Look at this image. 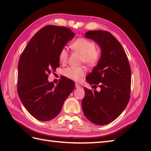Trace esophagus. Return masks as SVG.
Here are the masks:
<instances>
[{
    "instance_id": "esophagus-1",
    "label": "esophagus",
    "mask_w": 151,
    "mask_h": 151,
    "mask_svg": "<svg viewBox=\"0 0 151 151\" xmlns=\"http://www.w3.org/2000/svg\"><path fill=\"white\" fill-rule=\"evenodd\" d=\"M75 88L76 89H78V88H81V85H79L78 84H75Z\"/></svg>"
}]
</instances>
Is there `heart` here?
Instances as JSON below:
<instances>
[{
	"mask_svg": "<svg viewBox=\"0 0 151 151\" xmlns=\"http://www.w3.org/2000/svg\"><path fill=\"white\" fill-rule=\"evenodd\" d=\"M72 49L81 54L82 61L86 65L93 66L95 65L100 57V52L96 49L95 44L92 41L86 38H79L71 45ZM68 53L65 48L61 49L59 53V60L62 63H66ZM85 70L81 67H69L64 70V75L67 78L75 81H78L85 75Z\"/></svg>",
	"mask_w": 151,
	"mask_h": 151,
	"instance_id": "heart-1",
	"label": "heart"
}]
</instances>
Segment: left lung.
I'll use <instances>...</instances> for the list:
<instances>
[{
    "label": "left lung",
    "instance_id": "1",
    "mask_svg": "<svg viewBox=\"0 0 151 151\" xmlns=\"http://www.w3.org/2000/svg\"><path fill=\"white\" fill-rule=\"evenodd\" d=\"M85 37L93 40L101 49L97 65L86 81L101 91L84 88L82 101L86 117L98 125L111 123L119 116L130 100L131 69L127 56L121 43L108 31H88Z\"/></svg>",
    "mask_w": 151,
    "mask_h": 151
}]
</instances>
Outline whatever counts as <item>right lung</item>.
I'll use <instances>...</instances> for the list:
<instances>
[{"label": "right lung", "instance_id": "add662e5", "mask_svg": "<svg viewBox=\"0 0 151 151\" xmlns=\"http://www.w3.org/2000/svg\"><path fill=\"white\" fill-rule=\"evenodd\" d=\"M75 36L69 28L47 25L30 40L18 64L17 93L22 104L37 119L47 121L59 114L75 84L63 77L56 86L49 74L60 66L59 53Z\"/></svg>", "mask_w": 151, "mask_h": 151}]
</instances>
